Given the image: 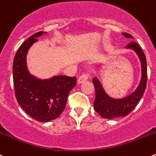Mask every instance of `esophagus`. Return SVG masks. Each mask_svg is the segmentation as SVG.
Segmentation results:
<instances>
[{
  "label": "esophagus",
  "mask_w": 156,
  "mask_h": 156,
  "mask_svg": "<svg viewBox=\"0 0 156 156\" xmlns=\"http://www.w3.org/2000/svg\"><path fill=\"white\" fill-rule=\"evenodd\" d=\"M88 75H87V74H82V75H81V76L78 78V84H81L83 83L84 81H87V79H88Z\"/></svg>",
  "instance_id": "34e87169"
}]
</instances>
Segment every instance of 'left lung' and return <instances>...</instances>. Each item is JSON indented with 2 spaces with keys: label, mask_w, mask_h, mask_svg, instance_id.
<instances>
[{
  "label": "left lung",
  "mask_w": 156,
  "mask_h": 156,
  "mask_svg": "<svg viewBox=\"0 0 156 156\" xmlns=\"http://www.w3.org/2000/svg\"><path fill=\"white\" fill-rule=\"evenodd\" d=\"M126 38L134 39L128 33H122ZM127 49H130L135 52L138 56L141 65V78L139 85L135 91L126 97L121 99H115L106 94L102 88L100 81L97 78L92 79L95 89V99L94 101V109L102 117L106 119H113L128 115L135 108L141 100L146 88L147 82V62L146 57L143 53L141 47L135 42H130L126 46Z\"/></svg>",
  "instance_id": "1"
}]
</instances>
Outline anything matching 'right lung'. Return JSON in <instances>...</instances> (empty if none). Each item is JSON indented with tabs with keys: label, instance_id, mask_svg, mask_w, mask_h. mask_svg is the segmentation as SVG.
Wrapping results in <instances>:
<instances>
[{
	"label": "right lung",
	"instance_id": "right-lung-1",
	"mask_svg": "<svg viewBox=\"0 0 156 156\" xmlns=\"http://www.w3.org/2000/svg\"><path fill=\"white\" fill-rule=\"evenodd\" d=\"M43 33H35L19 47L13 62V81L17 101L24 111L38 121L49 122L64 111L68 94L76 85V77L57 75L40 79L29 73L27 53Z\"/></svg>",
	"mask_w": 156,
	"mask_h": 156
}]
</instances>
